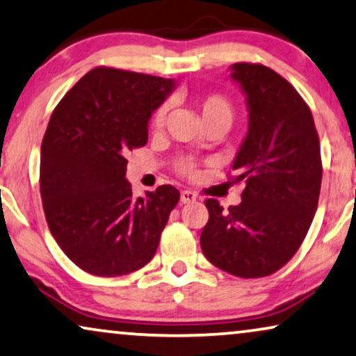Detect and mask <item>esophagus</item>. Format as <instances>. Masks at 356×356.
<instances>
[{"instance_id":"34e87169","label":"esophagus","mask_w":356,"mask_h":356,"mask_svg":"<svg viewBox=\"0 0 356 356\" xmlns=\"http://www.w3.org/2000/svg\"><path fill=\"white\" fill-rule=\"evenodd\" d=\"M179 199H181V202H183V204L196 202L197 194H196V193H193V191H188V189H184V191L179 193Z\"/></svg>"}]
</instances>
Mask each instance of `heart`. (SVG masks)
I'll use <instances>...</instances> for the list:
<instances>
[{
  "mask_svg": "<svg viewBox=\"0 0 356 356\" xmlns=\"http://www.w3.org/2000/svg\"><path fill=\"white\" fill-rule=\"evenodd\" d=\"M197 110L201 113L202 123L211 124V123H218L223 124L228 129L230 124L233 123V116H235V111H233V106L230 102H228L225 97L222 95H207L197 102ZM165 116H167V105H162L160 108L155 111L152 118V126L154 128H160L163 124ZM179 172L191 175L194 172V165L189 160H184V162L179 163Z\"/></svg>",
  "mask_w": 356,
  "mask_h": 356,
  "instance_id": "1",
  "label": "heart"
}]
</instances>
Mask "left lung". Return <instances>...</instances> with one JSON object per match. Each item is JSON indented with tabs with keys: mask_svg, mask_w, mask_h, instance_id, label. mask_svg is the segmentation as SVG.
Instances as JSON below:
<instances>
[{
	"mask_svg": "<svg viewBox=\"0 0 356 356\" xmlns=\"http://www.w3.org/2000/svg\"><path fill=\"white\" fill-rule=\"evenodd\" d=\"M230 71L246 97L248 133L232 165L245 189L228 211L207 199L201 248L218 269L254 279L298 251L318 209L323 165L313 115L293 86L262 65L235 63Z\"/></svg>",
	"mask_w": 356,
	"mask_h": 356,
	"instance_id": "obj_1",
	"label": "left lung"
}]
</instances>
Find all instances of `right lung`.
<instances>
[{"label":"right lung","instance_id":"add662e5","mask_svg":"<svg viewBox=\"0 0 356 356\" xmlns=\"http://www.w3.org/2000/svg\"><path fill=\"white\" fill-rule=\"evenodd\" d=\"M175 87L173 79L95 67L53 111L40 155L43 211L65 254L92 275L147 264L179 201L170 184L134 197L126 179V155L147 143L150 116Z\"/></svg>","mask_w":356,"mask_h":356}]
</instances>
